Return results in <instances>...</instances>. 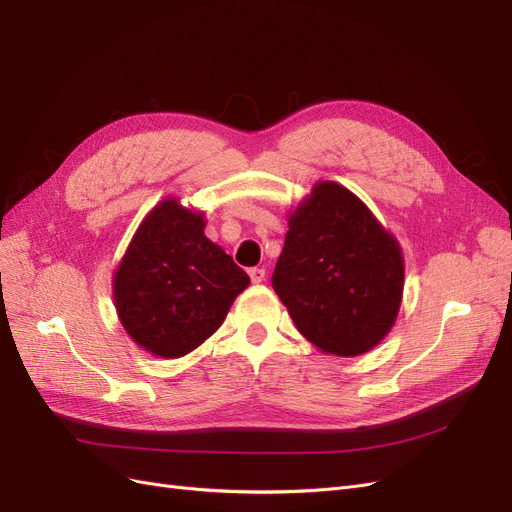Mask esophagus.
<instances>
[{
	"label": "esophagus",
	"instance_id": "34e87169",
	"mask_svg": "<svg viewBox=\"0 0 512 512\" xmlns=\"http://www.w3.org/2000/svg\"><path fill=\"white\" fill-rule=\"evenodd\" d=\"M265 275H267L265 269H260V267L250 269V277H252L254 284H262V282H265Z\"/></svg>",
	"mask_w": 512,
	"mask_h": 512
}]
</instances>
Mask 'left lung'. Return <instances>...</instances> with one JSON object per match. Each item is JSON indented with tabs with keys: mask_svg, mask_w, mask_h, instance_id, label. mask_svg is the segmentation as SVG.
<instances>
[{
	"mask_svg": "<svg viewBox=\"0 0 512 512\" xmlns=\"http://www.w3.org/2000/svg\"><path fill=\"white\" fill-rule=\"evenodd\" d=\"M273 290L307 342L359 356L389 335L404 297V254L363 200L318 181L288 213Z\"/></svg>",
	"mask_w": 512,
	"mask_h": 512,
	"instance_id": "1",
	"label": "left lung"
}]
</instances>
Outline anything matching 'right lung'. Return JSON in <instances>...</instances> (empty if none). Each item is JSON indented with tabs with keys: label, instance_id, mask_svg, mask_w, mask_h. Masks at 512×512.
<instances>
[{
	"label": "right lung",
	"instance_id": "1",
	"mask_svg": "<svg viewBox=\"0 0 512 512\" xmlns=\"http://www.w3.org/2000/svg\"><path fill=\"white\" fill-rule=\"evenodd\" d=\"M205 213L164 198L136 228L113 275L119 322L134 342L179 359L220 329L250 277L205 237Z\"/></svg>",
	"mask_w": 512,
	"mask_h": 512
}]
</instances>
